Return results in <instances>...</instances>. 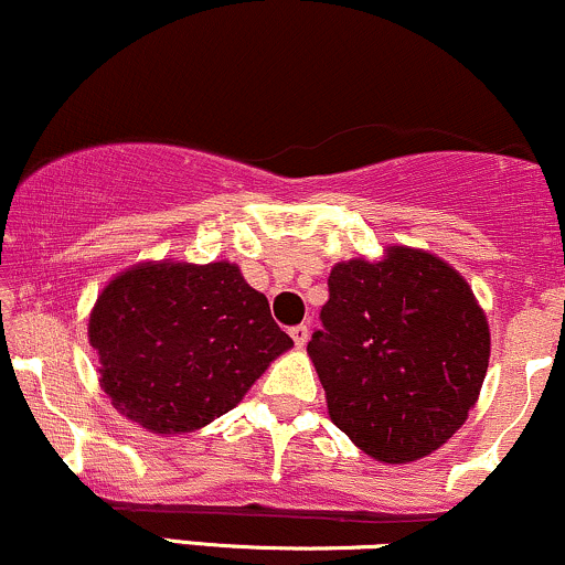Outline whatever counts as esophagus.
I'll return each instance as SVG.
<instances>
[{
	"label": "esophagus",
	"mask_w": 565,
	"mask_h": 565,
	"mask_svg": "<svg viewBox=\"0 0 565 565\" xmlns=\"http://www.w3.org/2000/svg\"><path fill=\"white\" fill-rule=\"evenodd\" d=\"M289 334H291V340H295V345H297V348H302L305 342H308L310 329L305 327V323H297V327H291V329H289Z\"/></svg>",
	"instance_id": "34e87169"
}]
</instances>
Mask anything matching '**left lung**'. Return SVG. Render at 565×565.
<instances>
[{
  "instance_id": "left-lung-1",
  "label": "left lung",
  "mask_w": 565,
  "mask_h": 565,
  "mask_svg": "<svg viewBox=\"0 0 565 565\" xmlns=\"http://www.w3.org/2000/svg\"><path fill=\"white\" fill-rule=\"evenodd\" d=\"M308 342L332 423L380 462L404 465L468 419L489 369V323L472 289L438 257L406 246L329 274Z\"/></svg>"
}]
</instances>
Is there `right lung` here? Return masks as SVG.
Returning a JSON list of instances; mask_svg holds the SVG:
<instances>
[{"instance_id": "right-lung-1", "label": "right lung", "mask_w": 565, "mask_h": 565, "mask_svg": "<svg viewBox=\"0 0 565 565\" xmlns=\"http://www.w3.org/2000/svg\"><path fill=\"white\" fill-rule=\"evenodd\" d=\"M89 345L111 404L170 436L231 412L291 337L236 265L148 263L97 297Z\"/></svg>"}]
</instances>
